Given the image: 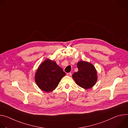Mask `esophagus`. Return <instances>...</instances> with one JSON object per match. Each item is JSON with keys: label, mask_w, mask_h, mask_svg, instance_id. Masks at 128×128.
<instances>
[{"label": "esophagus", "mask_w": 128, "mask_h": 128, "mask_svg": "<svg viewBox=\"0 0 128 128\" xmlns=\"http://www.w3.org/2000/svg\"><path fill=\"white\" fill-rule=\"evenodd\" d=\"M67 75L68 76H71L72 74H71V72H69V73H67Z\"/></svg>", "instance_id": "1"}]
</instances>
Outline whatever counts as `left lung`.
I'll list each match as a JSON object with an SVG mask.
<instances>
[{"mask_svg": "<svg viewBox=\"0 0 128 128\" xmlns=\"http://www.w3.org/2000/svg\"><path fill=\"white\" fill-rule=\"evenodd\" d=\"M78 72H74L72 78L80 86L88 89L95 85L97 80V72L95 67L90 63L80 61L78 62Z\"/></svg>", "mask_w": 128, "mask_h": 128, "instance_id": "obj_1", "label": "left lung"}]
</instances>
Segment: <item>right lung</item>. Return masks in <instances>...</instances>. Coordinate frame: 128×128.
Instances as JSON below:
<instances>
[{
	"label": "right lung",
	"instance_id": "obj_1",
	"mask_svg": "<svg viewBox=\"0 0 128 128\" xmlns=\"http://www.w3.org/2000/svg\"><path fill=\"white\" fill-rule=\"evenodd\" d=\"M65 74L55 62L47 59L39 66L36 72L35 80L41 90L50 92L56 88Z\"/></svg>",
	"mask_w": 128,
	"mask_h": 128
}]
</instances>
